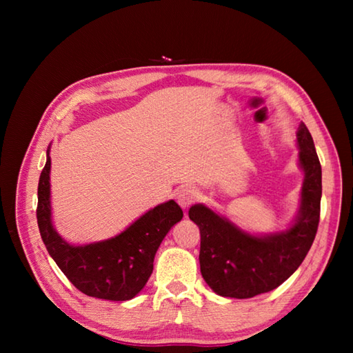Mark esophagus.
<instances>
[{
  "mask_svg": "<svg viewBox=\"0 0 353 353\" xmlns=\"http://www.w3.org/2000/svg\"><path fill=\"white\" fill-rule=\"evenodd\" d=\"M199 197V192L197 190L191 188V186H183V188H181L177 191L176 194V199H177V203L181 205L183 209L190 208L194 201L197 200Z\"/></svg>",
  "mask_w": 353,
  "mask_h": 353,
  "instance_id": "34e87169",
  "label": "esophagus"
}]
</instances>
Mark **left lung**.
<instances>
[{
	"instance_id": "left-lung-1",
	"label": "left lung",
	"mask_w": 353,
	"mask_h": 353,
	"mask_svg": "<svg viewBox=\"0 0 353 353\" xmlns=\"http://www.w3.org/2000/svg\"><path fill=\"white\" fill-rule=\"evenodd\" d=\"M299 167L303 171L301 203L288 229L253 235L228 216L201 203L190 208L200 229V272L214 292L249 299L279 287L302 264L317 234L321 200V167L311 133L297 129Z\"/></svg>"
}]
</instances>
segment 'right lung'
I'll list each match as a JSON object with an SVG mask.
<instances>
[{"label": "right lung", "mask_w": 353, "mask_h": 353, "mask_svg": "<svg viewBox=\"0 0 353 353\" xmlns=\"http://www.w3.org/2000/svg\"><path fill=\"white\" fill-rule=\"evenodd\" d=\"M51 157L37 186V226L50 256L68 277L70 282L86 296L104 301H130L145 287L153 272L154 254L162 239L183 212L174 200L150 209L134 220L121 234L103 241L76 245L57 234L51 215Z\"/></svg>", "instance_id": "add662e5"}]
</instances>
